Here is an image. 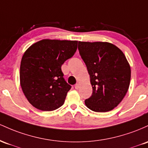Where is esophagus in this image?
Segmentation results:
<instances>
[{
  "label": "esophagus",
  "instance_id": "34e87169",
  "mask_svg": "<svg viewBox=\"0 0 148 148\" xmlns=\"http://www.w3.org/2000/svg\"><path fill=\"white\" fill-rule=\"evenodd\" d=\"M79 87V84H76L75 85V89H78Z\"/></svg>",
  "mask_w": 148,
  "mask_h": 148
}]
</instances>
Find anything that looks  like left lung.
<instances>
[{
    "label": "left lung",
    "instance_id": "1",
    "mask_svg": "<svg viewBox=\"0 0 148 148\" xmlns=\"http://www.w3.org/2000/svg\"><path fill=\"white\" fill-rule=\"evenodd\" d=\"M78 50L93 89L85 105L94 112L112 110L124 99L130 84V66L124 53L114 45L103 42H78Z\"/></svg>",
    "mask_w": 148,
    "mask_h": 148
}]
</instances>
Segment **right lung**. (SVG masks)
<instances>
[{"mask_svg":"<svg viewBox=\"0 0 148 148\" xmlns=\"http://www.w3.org/2000/svg\"><path fill=\"white\" fill-rule=\"evenodd\" d=\"M77 41L42 40L25 52L20 65V84L25 96L36 108L52 111L65 101L71 86L61 66L74 55Z\"/></svg>","mask_w":148,"mask_h":148,"instance_id":"add662e5","label":"right lung"}]
</instances>
